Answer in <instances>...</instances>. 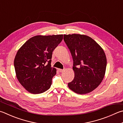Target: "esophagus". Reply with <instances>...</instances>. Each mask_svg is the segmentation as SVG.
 <instances>
[{
  "label": "esophagus",
  "mask_w": 123,
  "mask_h": 123,
  "mask_svg": "<svg viewBox=\"0 0 123 123\" xmlns=\"http://www.w3.org/2000/svg\"><path fill=\"white\" fill-rule=\"evenodd\" d=\"M59 71H60V73H62V72H63V71H64V69H59Z\"/></svg>",
  "instance_id": "esophagus-1"
}]
</instances>
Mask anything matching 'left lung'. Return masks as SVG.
<instances>
[{
  "label": "left lung",
  "mask_w": 123,
  "mask_h": 123,
  "mask_svg": "<svg viewBox=\"0 0 123 123\" xmlns=\"http://www.w3.org/2000/svg\"><path fill=\"white\" fill-rule=\"evenodd\" d=\"M63 39L72 55L75 73L68 87L81 95L91 92L101 83L105 73L107 62L103 49L86 35L64 34Z\"/></svg>",
  "instance_id": "left-lung-1"
}]
</instances>
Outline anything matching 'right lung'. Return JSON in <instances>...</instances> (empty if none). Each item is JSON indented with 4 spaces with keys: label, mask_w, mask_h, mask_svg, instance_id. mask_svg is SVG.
<instances>
[{
    "label": "right lung",
    "mask_w": 123,
    "mask_h": 123,
    "mask_svg": "<svg viewBox=\"0 0 123 123\" xmlns=\"http://www.w3.org/2000/svg\"><path fill=\"white\" fill-rule=\"evenodd\" d=\"M63 35H37L27 40L18 51L14 66L17 77L26 90L33 94L50 88L56 69L51 67L53 52Z\"/></svg>",
    "instance_id": "obj_1"
}]
</instances>
